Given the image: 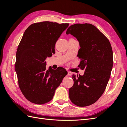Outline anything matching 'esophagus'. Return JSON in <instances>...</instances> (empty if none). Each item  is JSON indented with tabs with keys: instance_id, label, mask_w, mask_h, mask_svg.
Returning <instances> with one entry per match:
<instances>
[{
	"instance_id": "obj_1",
	"label": "esophagus",
	"mask_w": 127,
	"mask_h": 127,
	"mask_svg": "<svg viewBox=\"0 0 127 127\" xmlns=\"http://www.w3.org/2000/svg\"><path fill=\"white\" fill-rule=\"evenodd\" d=\"M72 72H71L70 71H68V76H71V75H72Z\"/></svg>"
}]
</instances>
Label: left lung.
<instances>
[{
	"mask_svg": "<svg viewBox=\"0 0 127 127\" xmlns=\"http://www.w3.org/2000/svg\"><path fill=\"white\" fill-rule=\"evenodd\" d=\"M66 34L79 42V67L85 69L83 76L72 75L74 85L69 90L71 101L84 107L96 102L104 92L113 67V52L109 40L91 24H75Z\"/></svg>",
	"mask_w": 127,
	"mask_h": 127,
	"instance_id": "left-lung-1",
	"label": "left lung"
}]
</instances>
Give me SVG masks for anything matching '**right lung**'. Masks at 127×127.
Here are the masks:
<instances>
[{
  "label": "right lung",
  "instance_id": "add662e5",
  "mask_svg": "<svg viewBox=\"0 0 127 127\" xmlns=\"http://www.w3.org/2000/svg\"><path fill=\"white\" fill-rule=\"evenodd\" d=\"M68 26L42 22L30 25L24 33L17 50L15 71L22 93L31 102L43 104L50 101L67 74L60 67L46 69L45 60L55 53L56 42Z\"/></svg>",
  "mask_w": 127,
  "mask_h": 127
}]
</instances>
